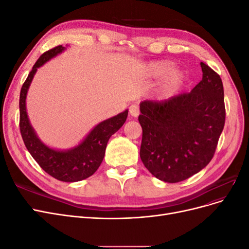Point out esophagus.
<instances>
[{"label":"esophagus","instance_id":"34e87169","mask_svg":"<svg viewBox=\"0 0 249 249\" xmlns=\"http://www.w3.org/2000/svg\"><path fill=\"white\" fill-rule=\"evenodd\" d=\"M129 111H130L131 116H133V117H137L139 115V107L137 106V105H132Z\"/></svg>","mask_w":249,"mask_h":249}]
</instances>
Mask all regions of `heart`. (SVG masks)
<instances>
[{"instance_id": "heart-1", "label": "heart", "mask_w": 249, "mask_h": 249, "mask_svg": "<svg viewBox=\"0 0 249 249\" xmlns=\"http://www.w3.org/2000/svg\"><path fill=\"white\" fill-rule=\"evenodd\" d=\"M146 73L153 79L164 77L161 86V96L164 99L175 94L186 78L185 72L179 69H175L173 63L168 60L150 62L146 67Z\"/></svg>"}]
</instances>
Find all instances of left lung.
<instances>
[{"instance_id": "8db88e82", "label": "left lung", "mask_w": 249, "mask_h": 249, "mask_svg": "<svg viewBox=\"0 0 249 249\" xmlns=\"http://www.w3.org/2000/svg\"><path fill=\"white\" fill-rule=\"evenodd\" d=\"M200 66L202 80L191 92L140 103L141 161L165 183L185 180L205 168L223 130L222 81L207 64Z\"/></svg>"}]
</instances>
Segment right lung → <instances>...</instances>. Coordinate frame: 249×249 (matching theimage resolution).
Masks as SVG:
<instances>
[{
    "label": "right lung",
    "mask_w": 249,
    "mask_h": 249,
    "mask_svg": "<svg viewBox=\"0 0 249 249\" xmlns=\"http://www.w3.org/2000/svg\"><path fill=\"white\" fill-rule=\"evenodd\" d=\"M65 50V47L59 46L46 52L30 71L19 95V129L29 153L44 171L62 182H79L92 176L100 167L110 137L124 125L129 110L97 124L78 145L71 148L56 149L43 143L30 124L26 107L27 93L37 69Z\"/></svg>",
    "instance_id": "add662e5"
}]
</instances>
